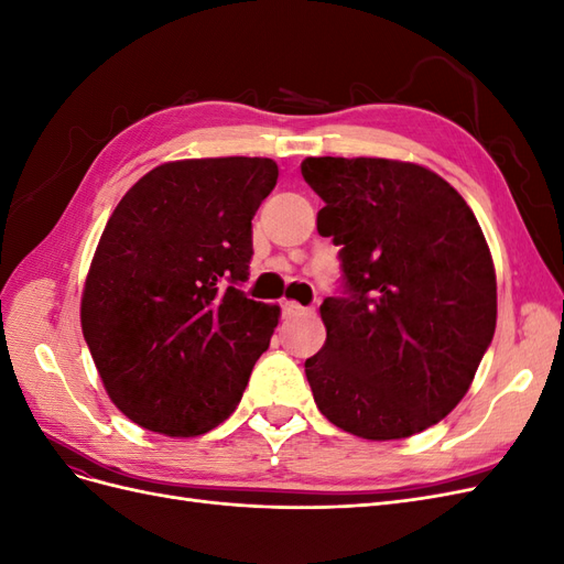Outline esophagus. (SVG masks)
Instances as JSON below:
<instances>
[{"label":"esophagus","mask_w":564,"mask_h":564,"mask_svg":"<svg viewBox=\"0 0 564 564\" xmlns=\"http://www.w3.org/2000/svg\"><path fill=\"white\" fill-rule=\"evenodd\" d=\"M282 311H284L286 317H296V315L308 313V308H303V305H299L296 301H284L282 303Z\"/></svg>","instance_id":"esophagus-1"}]
</instances>
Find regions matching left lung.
Segmentation results:
<instances>
[{"label":"left lung","mask_w":564,"mask_h":564,"mask_svg":"<svg viewBox=\"0 0 564 564\" xmlns=\"http://www.w3.org/2000/svg\"><path fill=\"white\" fill-rule=\"evenodd\" d=\"M340 245L350 296L324 299L313 398L362 440L412 437L464 400L497 329V270L480 224L431 169L383 158H305Z\"/></svg>","instance_id":"obj_1"}]
</instances>
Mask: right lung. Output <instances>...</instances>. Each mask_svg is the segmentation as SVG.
I'll list each match as a JSON object with an SVG mask.
<instances>
[{
    "instance_id": "add662e5",
    "label": "right lung",
    "mask_w": 564,
    "mask_h": 564,
    "mask_svg": "<svg viewBox=\"0 0 564 564\" xmlns=\"http://www.w3.org/2000/svg\"><path fill=\"white\" fill-rule=\"evenodd\" d=\"M278 174L268 158L164 162L108 218L82 334L108 398L141 429L195 437L240 404L280 305L232 284L249 278L251 218Z\"/></svg>"
}]
</instances>
